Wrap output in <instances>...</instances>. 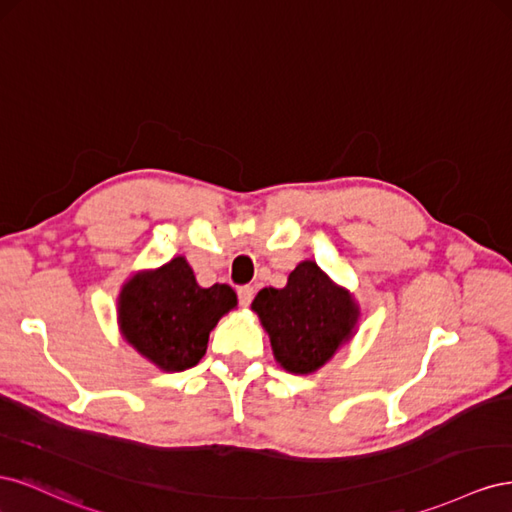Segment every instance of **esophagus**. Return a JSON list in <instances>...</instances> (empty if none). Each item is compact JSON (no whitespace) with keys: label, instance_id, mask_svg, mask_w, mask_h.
<instances>
[{"label":"esophagus","instance_id":"34e87169","mask_svg":"<svg viewBox=\"0 0 512 512\" xmlns=\"http://www.w3.org/2000/svg\"><path fill=\"white\" fill-rule=\"evenodd\" d=\"M237 297H239V303L243 305V307H247L252 303V299H254V288L252 286H241L239 290H237Z\"/></svg>","mask_w":512,"mask_h":512}]
</instances>
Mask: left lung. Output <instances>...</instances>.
<instances>
[{
    "label": "left lung",
    "instance_id": "8db88e82",
    "mask_svg": "<svg viewBox=\"0 0 512 512\" xmlns=\"http://www.w3.org/2000/svg\"><path fill=\"white\" fill-rule=\"evenodd\" d=\"M269 333L277 363L292 374H312L352 335L356 309L312 260L288 275L286 288H262L252 303Z\"/></svg>",
    "mask_w": 512,
    "mask_h": 512
}]
</instances>
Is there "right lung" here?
Returning <instances> with one entry per match:
<instances>
[{
  "mask_svg": "<svg viewBox=\"0 0 512 512\" xmlns=\"http://www.w3.org/2000/svg\"><path fill=\"white\" fill-rule=\"evenodd\" d=\"M235 305V290L226 284L200 288L179 256L123 286L119 324L123 337L151 363L183 371L203 359L211 329Z\"/></svg>",
  "mask_w": 512,
  "mask_h": 512,
  "instance_id": "obj_1",
  "label": "right lung"
}]
</instances>
